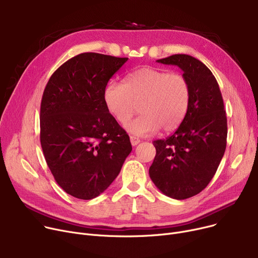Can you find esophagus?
<instances>
[{
	"label": "esophagus",
	"instance_id": "34e87169",
	"mask_svg": "<svg viewBox=\"0 0 258 258\" xmlns=\"http://www.w3.org/2000/svg\"><path fill=\"white\" fill-rule=\"evenodd\" d=\"M130 140H131V143L133 146H136L137 144H139L141 142V140L139 138L135 137V136H130Z\"/></svg>",
	"mask_w": 258,
	"mask_h": 258
}]
</instances>
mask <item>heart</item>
I'll return each mask as SVG.
<instances>
[{"label": "heart", "mask_w": 258, "mask_h": 258, "mask_svg": "<svg viewBox=\"0 0 258 258\" xmlns=\"http://www.w3.org/2000/svg\"><path fill=\"white\" fill-rule=\"evenodd\" d=\"M190 99V85L183 74L151 67L127 74L123 85L111 81L103 93L106 110L121 125L132 118L139 104L142 115L126 125L128 133L139 137L159 128L167 133L179 127Z\"/></svg>", "instance_id": "obj_1"}]
</instances>
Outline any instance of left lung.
<instances>
[{
	"label": "left lung",
	"mask_w": 258,
	"mask_h": 258,
	"mask_svg": "<svg viewBox=\"0 0 258 258\" xmlns=\"http://www.w3.org/2000/svg\"><path fill=\"white\" fill-rule=\"evenodd\" d=\"M178 66L188 79L191 99L180 126L166 139L155 140L150 177L161 192L185 200L200 194L218 169L227 144V117L212 72L199 59L174 54L158 59Z\"/></svg>",
	"instance_id": "obj_1"
}]
</instances>
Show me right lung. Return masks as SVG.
<instances>
[{"label": "right lung", "mask_w": 258, "mask_h": 258, "mask_svg": "<svg viewBox=\"0 0 258 258\" xmlns=\"http://www.w3.org/2000/svg\"><path fill=\"white\" fill-rule=\"evenodd\" d=\"M126 57L81 53L52 74L40 103V144L56 183L80 200L98 197L132 152L103 93Z\"/></svg>", "instance_id": "right-lung-1"}]
</instances>
